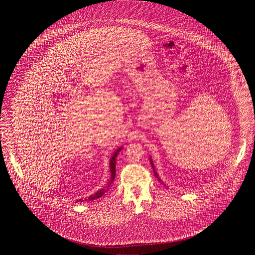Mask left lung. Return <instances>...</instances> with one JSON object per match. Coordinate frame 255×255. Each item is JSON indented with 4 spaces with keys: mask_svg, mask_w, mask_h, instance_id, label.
Listing matches in <instances>:
<instances>
[{
    "mask_svg": "<svg viewBox=\"0 0 255 255\" xmlns=\"http://www.w3.org/2000/svg\"><path fill=\"white\" fill-rule=\"evenodd\" d=\"M149 159H150V162H151V166H152V168H153V172H154V175H155V177H156V178H157V179H158V180H159V181H161V179H160V178H159V176H158V174H157V172H156V171H155V167H154V164H153V161H152V159H151V157H150V158H149ZM161 182H162V181H161ZM163 183H164V182H163ZM165 185H166V184H165Z\"/></svg>",
    "mask_w": 255,
    "mask_h": 255,
    "instance_id": "1",
    "label": "left lung"
}]
</instances>
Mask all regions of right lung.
I'll use <instances>...</instances> for the list:
<instances>
[{
	"instance_id": "add662e5",
	"label": "right lung",
	"mask_w": 255,
	"mask_h": 255,
	"mask_svg": "<svg viewBox=\"0 0 255 255\" xmlns=\"http://www.w3.org/2000/svg\"><path fill=\"white\" fill-rule=\"evenodd\" d=\"M123 149V147L121 146V147H119L114 153H113V155H112V157L110 158V172H111V178H110V181L107 183V186L106 187H103V188H101L100 190H98L97 192H95L94 194H92V195H90L88 198H85V199H77L76 200V202H78V201H80V202H84V201H91V200H94V199H97V198H99V197H101L104 193H106L108 190L110 189V187H111V184L113 183L114 182V180H115V178H116V158H117V156H118V154H119V152L121 151Z\"/></svg>"
}]
</instances>
